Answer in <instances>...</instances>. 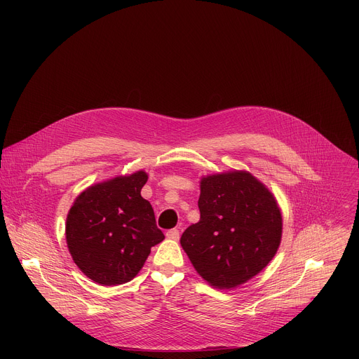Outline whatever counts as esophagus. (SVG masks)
<instances>
[{
    "label": "esophagus",
    "instance_id": "34e87169",
    "mask_svg": "<svg viewBox=\"0 0 359 359\" xmlns=\"http://www.w3.org/2000/svg\"><path fill=\"white\" fill-rule=\"evenodd\" d=\"M166 237L170 238V240H179L180 233H179L177 229H172V230H168V231H166Z\"/></svg>",
    "mask_w": 359,
    "mask_h": 359
}]
</instances>
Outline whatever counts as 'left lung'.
Instances as JSON below:
<instances>
[{
  "label": "left lung",
  "mask_w": 359,
  "mask_h": 359,
  "mask_svg": "<svg viewBox=\"0 0 359 359\" xmlns=\"http://www.w3.org/2000/svg\"><path fill=\"white\" fill-rule=\"evenodd\" d=\"M200 220L180 244L196 271L216 288L257 276L281 243L283 217L271 191L251 173L234 170L200 180Z\"/></svg>",
  "instance_id": "obj_1"
}]
</instances>
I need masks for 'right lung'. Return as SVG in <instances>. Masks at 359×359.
Segmentation results:
<instances>
[{"mask_svg":"<svg viewBox=\"0 0 359 359\" xmlns=\"http://www.w3.org/2000/svg\"><path fill=\"white\" fill-rule=\"evenodd\" d=\"M147 175L139 170L88 187L67 217V244L75 264L100 285L130 281L150 248L165 236L150 203L140 196Z\"/></svg>","mask_w":359,"mask_h":359,"instance_id":"add662e5","label":"right lung"}]
</instances>
